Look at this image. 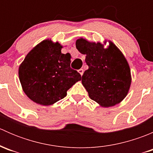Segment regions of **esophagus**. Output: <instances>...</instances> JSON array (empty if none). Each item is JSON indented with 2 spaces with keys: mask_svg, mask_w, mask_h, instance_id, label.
<instances>
[{
  "mask_svg": "<svg viewBox=\"0 0 153 153\" xmlns=\"http://www.w3.org/2000/svg\"><path fill=\"white\" fill-rule=\"evenodd\" d=\"M78 72H79V73L81 74V75H83V74H84V69H80L79 70H78Z\"/></svg>",
  "mask_w": 153,
  "mask_h": 153,
  "instance_id": "esophagus-1",
  "label": "esophagus"
}]
</instances>
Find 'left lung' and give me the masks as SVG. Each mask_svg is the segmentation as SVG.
I'll return each instance as SVG.
<instances>
[{
  "mask_svg": "<svg viewBox=\"0 0 153 153\" xmlns=\"http://www.w3.org/2000/svg\"><path fill=\"white\" fill-rule=\"evenodd\" d=\"M104 48L101 43L89 42L81 38L76 48L86 55L89 69L84 72L81 82L89 98L103 107L119 104L126 96L131 84V72L122 52L109 41Z\"/></svg>",
  "mask_w": 153,
  "mask_h": 153,
  "instance_id": "obj_1",
  "label": "left lung"
}]
</instances>
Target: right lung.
I'll use <instances>...</instances> for the list:
<instances>
[{
    "mask_svg": "<svg viewBox=\"0 0 153 153\" xmlns=\"http://www.w3.org/2000/svg\"><path fill=\"white\" fill-rule=\"evenodd\" d=\"M58 42L44 40L27 55L18 70L20 82L26 95L44 106L55 104L81 76L71 69V55L61 53Z\"/></svg>",
    "mask_w": 153,
    "mask_h": 153,
    "instance_id": "add662e5",
    "label": "right lung"
}]
</instances>
